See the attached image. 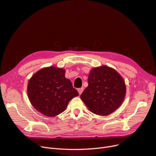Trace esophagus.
Listing matches in <instances>:
<instances>
[{
  "instance_id": "1",
  "label": "esophagus",
  "mask_w": 156,
  "mask_h": 156,
  "mask_svg": "<svg viewBox=\"0 0 156 156\" xmlns=\"http://www.w3.org/2000/svg\"><path fill=\"white\" fill-rule=\"evenodd\" d=\"M77 91H78V92H79V95H80V94H82L83 91V88H78V89H77Z\"/></svg>"
}]
</instances>
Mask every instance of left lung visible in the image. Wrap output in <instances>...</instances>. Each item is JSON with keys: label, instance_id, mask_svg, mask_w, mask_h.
Listing matches in <instances>:
<instances>
[{"label": "left lung", "instance_id": "1", "mask_svg": "<svg viewBox=\"0 0 156 156\" xmlns=\"http://www.w3.org/2000/svg\"><path fill=\"white\" fill-rule=\"evenodd\" d=\"M88 86L80 99L92 113L108 115L122 103L126 95V84L115 69L103 65L90 71Z\"/></svg>", "mask_w": 156, "mask_h": 156}]
</instances>
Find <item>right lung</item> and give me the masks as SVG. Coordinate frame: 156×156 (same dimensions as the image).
Returning a JSON list of instances; mask_svg holds the SVG:
<instances>
[{"mask_svg": "<svg viewBox=\"0 0 156 156\" xmlns=\"http://www.w3.org/2000/svg\"><path fill=\"white\" fill-rule=\"evenodd\" d=\"M65 69L55 66L39 69L30 79L27 92L34 108L47 117H55L66 110L69 101L79 95Z\"/></svg>", "mask_w": 156, "mask_h": 156, "instance_id": "right-lung-1", "label": "right lung"}]
</instances>
